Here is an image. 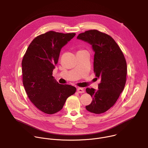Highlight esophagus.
Masks as SVG:
<instances>
[{
	"label": "esophagus",
	"mask_w": 148,
	"mask_h": 148,
	"mask_svg": "<svg viewBox=\"0 0 148 148\" xmlns=\"http://www.w3.org/2000/svg\"><path fill=\"white\" fill-rule=\"evenodd\" d=\"M77 91L78 93H84V91H84V88H78L77 89Z\"/></svg>",
	"instance_id": "34e87169"
}]
</instances>
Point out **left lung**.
<instances>
[{
	"instance_id": "8db88e82",
	"label": "left lung",
	"mask_w": 148,
	"mask_h": 148,
	"mask_svg": "<svg viewBox=\"0 0 148 148\" xmlns=\"http://www.w3.org/2000/svg\"><path fill=\"white\" fill-rule=\"evenodd\" d=\"M77 38L92 46L95 53L94 71L101 80L98 90L86 89L92 101L86 108L96 114L103 113L115 104L125 87L127 74L125 58L115 40L107 34L91 30L79 34Z\"/></svg>"
}]
</instances>
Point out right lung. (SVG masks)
<instances>
[{
	"mask_svg": "<svg viewBox=\"0 0 148 148\" xmlns=\"http://www.w3.org/2000/svg\"><path fill=\"white\" fill-rule=\"evenodd\" d=\"M75 33L48 32L36 37L29 46L22 62L23 84L31 102L41 111H60L76 88L60 84L52 75L62 47Z\"/></svg>",
	"mask_w": 148,
	"mask_h": 148,
	"instance_id": "add662e5",
	"label": "right lung"
}]
</instances>
